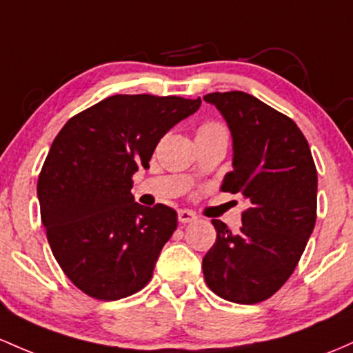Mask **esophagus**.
<instances>
[{
	"label": "esophagus",
	"mask_w": 353,
	"mask_h": 353,
	"mask_svg": "<svg viewBox=\"0 0 353 353\" xmlns=\"http://www.w3.org/2000/svg\"><path fill=\"white\" fill-rule=\"evenodd\" d=\"M177 218H179L181 223L185 224V223H192V221H196L197 216L192 211H188V209H181V211L177 212Z\"/></svg>",
	"instance_id": "esophagus-1"
}]
</instances>
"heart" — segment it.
<instances>
[{
	"label": "heart",
	"instance_id": "heart-1",
	"mask_svg": "<svg viewBox=\"0 0 353 353\" xmlns=\"http://www.w3.org/2000/svg\"><path fill=\"white\" fill-rule=\"evenodd\" d=\"M218 129H223V127L218 125V123H206V125L201 127L199 132H209V130H218Z\"/></svg>",
	"mask_w": 353,
	"mask_h": 353
}]
</instances>
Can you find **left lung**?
Masks as SVG:
<instances>
[{"mask_svg": "<svg viewBox=\"0 0 353 353\" xmlns=\"http://www.w3.org/2000/svg\"><path fill=\"white\" fill-rule=\"evenodd\" d=\"M233 139V170L221 191L250 208L238 233L212 219L216 243L203 258L204 280L228 301L253 305L278 292L296 268L316 221V168L292 119L245 92L203 97Z\"/></svg>", "mask_w": 353, "mask_h": 353, "instance_id": "8db88e82", "label": "left lung"}]
</instances>
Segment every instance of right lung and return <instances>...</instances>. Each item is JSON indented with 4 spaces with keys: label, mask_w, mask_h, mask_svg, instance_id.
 I'll return each instance as SVG.
<instances>
[{
    "label": "right lung",
    "mask_w": 353,
    "mask_h": 353,
    "mask_svg": "<svg viewBox=\"0 0 353 353\" xmlns=\"http://www.w3.org/2000/svg\"><path fill=\"white\" fill-rule=\"evenodd\" d=\"M201 99L114 95L72 117L38 177L41 223L53 256L77 288L120 300L149 283L177 212L135 203L132 176Z\"/></svg>",
    "instance_id": "obj_1"
}]
</instances>
